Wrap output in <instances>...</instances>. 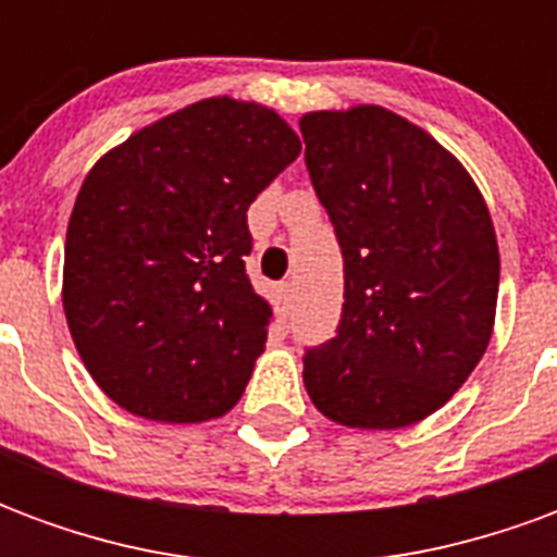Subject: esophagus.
Instances as JSON below:
<instances>
[{
    "instance_id": "34e87169",
    "label": "esophagus",
    "mask_w": 557,
    "mask_h": 557,
    "mask_svg": "<svg viewBox=\"0 0 557 557\" xmlns=\"http://www.w3.org/2000/svg\"><path fill=\"white\" fill-rule=\"evenodd\" d=\"M277 295H280V304H283V310H289V304H292V283H289V280H283V283H280Z\"/></svg>"
}]
</instances>
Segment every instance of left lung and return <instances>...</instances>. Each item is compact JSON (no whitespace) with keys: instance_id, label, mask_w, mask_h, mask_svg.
Segmentation results:
<instances>
[{"instance_id":"1","label":"left lung","mask_w":557,"mask_h":557,"mask_svg":"<svg viewBox=\"0 0 557 557\" xmlns=\"http://www.w3.org/2000/svg\"><path fill=\"white\" fill-rule=\"evenodd\" d=\"M301 137L346 280L337 337L304 355L307 394L343 426H411L454 397L490 346V208L447 148L382 107L307 113Z\"/></svg>"}]
</instances>
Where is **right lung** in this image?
<instances>
[{
  "label": "right lung",
  "mask_w": 557,
  "mask_h": 557,
  "mask_svg": "<svg viewBox=\"0 0 557 557\" xmlns=\"http://www.w3.org/2000/svg\"><path fill=\"white\" fill-rule=\"evenodd\" d=\"M301 139L262 103L208 98L103 154L65 242L67 327L131 414L199 423L242 399L271 307L244 271L247 208Z\"/></svg>",
  "instance_id": "obj_1"
}]
</instances>
